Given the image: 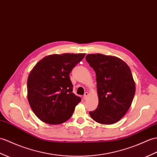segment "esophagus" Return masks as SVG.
Segmentation results:
<instances>
[{
	"label": "esophagus",
	"instance_id": "obj_1",
	"mask_svg": "<svg viewBox=\"0 0 157 157\" xmlns=\"http://www.w3.org/2000/svg\"><path fill=\"white\" fill-rule=\"evenodd\" d=\"M87 96H88V93L87 92H85V94H84V96H83V100H87Z\"/></svg>",
	"mask_w": 157,
	"mask_h": 157
}]
</instances>
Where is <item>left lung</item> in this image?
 I'll use <instances>...</instances> for the list:
<instances>
[{
	"label": "left lung",
	"mask_w": 157,
	"mask_h": 157,
	"mask_svg": "<svg viewBox=\"0 0 157 157\" xmlns=\"http://www.w3.org/2000/svg\"><path fill=\"white\" fill-rule=\"evenodd\" d=\"M87 63L96 72L98 105L90 115L102 124L117 122L125 115L135 94V83L130 69L114 56L88 54Z\"/></svg>",
	"instance_id": "1"
}]
</instances>
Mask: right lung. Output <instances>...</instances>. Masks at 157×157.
Returning a JSON list of instances; mask_svg holds the SVG:
<instances>
[{
    "mask_svg": "<svg viewBox=\"0 0 157 157\" xmlns=\"http://www.w3.org/2000/svg\"><path fill=\"white\" fill-rule=\"evenodd\" d=\"M84 53L53 54L35 65L27 79V98L37 117L49 124L67 121L81 98L72 92L70 74Z\"/></svg>",
    "mask_w": 157,
    "mask_h": 157,
    "instance_id": "1",
    "label": "right lung"
}]
</instances>
